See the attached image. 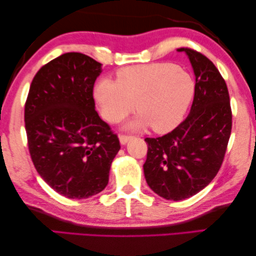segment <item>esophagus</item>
<instances>
[{"label": "esophagus", "mask_w": 256, "mask_h": 256, "mask_svg": "<svg viewBox=\"0 0 256 256\" xmlns=\"http://www.w3.org/2000/svg\"><path fill=\"white\" fill-rule=\"evenodd\" d=\"M130 138H132L130 135H124V134L119 135V140H120L121 144H126L129 140H130Z\"/></svg>", "instance_id": "esophagus-1"}]
</instances>
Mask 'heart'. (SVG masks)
<instances>
[{"label": "heart", "mask_w": 256, "mask_h": 256, "mask_svg": "<svg viewBox=\"0 0 256 256\" xmlns=\"http://www.w3.org/2000/svg\"><path fill=\"white\" fill-rule=\"evenodd\" d=\"M195 80L174 64H150L120 69L116 82L100 79L94 98L108 122H118L134 108L140 116L132 128L150 126L156 132L172 130L185 118L194 100Z\"/></svg>", "instance_id": "heart-1"}]
</instances>
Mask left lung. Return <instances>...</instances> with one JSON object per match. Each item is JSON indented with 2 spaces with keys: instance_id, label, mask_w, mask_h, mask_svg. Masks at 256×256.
<instances>
[{
  "instance_id": "left-lung-1",
  "label": "left lung",
  "mask_w": 256,
  "mask_h": 256,
  "mask_svg": "<svg viewBox=\"0 0 256 256\" xmlns=\"http://www.w3.org/2000/svg\"><path fill=\"white\" fill-rule=\"evenodd\" d=\"M192 66L196 92L187 118L172 132L145 138L148 185L166 200H182L210 184L222 164L232 134V113L227 84L211 60L180 48Z\"/></svg>"
}]
</instances>
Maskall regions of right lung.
I'll use <instances>...</instances> for the list:
<instances>
[{"label": "right lung", "mask_w": 256, "mask_h": 256, "mask_svg": "<svg viewBox=\"0 0 256 256\" xmlns=\"http://www.w3.org/2000/svg\"><path fill=\"white\" fill-rule=\"evenodd\" d=\"M100 62L70 52L42 66L24 104L28 148L37 172L68 198H88L106 187L119 138L95 110Z\"/></svg>", "instance_id": "add662e5"}]
</instances>
